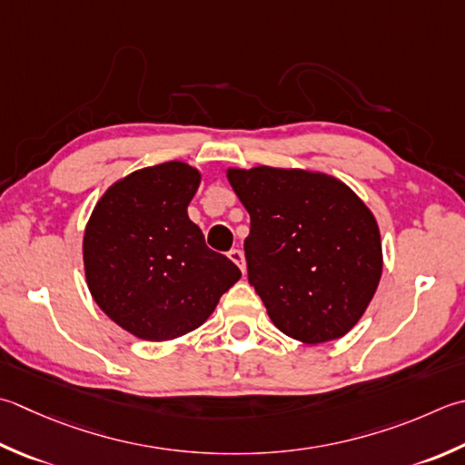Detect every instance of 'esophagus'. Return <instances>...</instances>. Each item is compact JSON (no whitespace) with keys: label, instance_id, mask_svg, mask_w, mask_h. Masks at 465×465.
<instances>
[{"label":"esophagus","instance_id":"1","mask_svg":"<svg viewBox=\"0 0 465 465\" xmlns=\"http://www.w3.org/2000/svg\"><path fill=\"white\" fill-rule=\"evenodd\" d=\"M227 256H230V260L235 263V266L242 270V274H245V258H243V253L240 250H232L230 253H227Z\"/></svg>","mask_w":465,"mask_h":465}]
</instances>
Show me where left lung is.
<instances>
[{
	"label": "left lung",
	"instance_id": "8db88e82",
	"mask_svg": "<svg viewBox=\"0 0 465 465\" xmlns=\"http://www.w3.org/2000/svg\"><path fill=\"white\" fill-rule=\"evenodd\" d=\"M252 227L248 278L270 321L290 339L321 344L347 334L383 274L375 215L329 173L298 167H230Z\"/></svg>",
	"mask_w": 465,
	"mask_h": 465
}]
</instances>
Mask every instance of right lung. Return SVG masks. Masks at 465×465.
<instances>
[{"instance_id": "add662e5", "label": "right lung", "mask_w": 465, "mask_h": 465, "mask_svg": "<svg viewBox=\"0 0 465 465\" xmlns=\"http://www.w3.org/2000/svg\"><path fill=\"white\" fill-rule=\"evenodd\" d=\"M202 171L183 161L136 169L98 199L82 238L90 294L141 341L179 339L202 326L242 278L205 245L187 205Z\"/></svg>"}]
</instances>
